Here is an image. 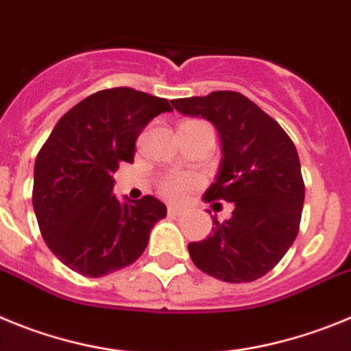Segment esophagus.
I'll return each mask as SVG.
<instances>
[{
    "mask_svg": "<svg viewBox=\"0 0 351 351\" xmlns=\"http://www.w3.org/2000/svg\"><path fill=\"white\" fill-rule=\"evenodd\" d=\"M185 206H168V215H171V217H180V215L185 213Z\"/></svg>",
    "mask_w": 351,
    "mask_h": 351,
    "instance_id": "34e87169",
    "label": "esophagus"
}]
</instances>
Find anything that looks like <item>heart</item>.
Returning <instances> with one entry per match:
<instances>
[{
  "mask_svg": "<svg viewBox=\"0 0 351 351\" xmlns=\"http://www.w3.org/2000/svg\"><path fill=\"white\" fill-rule=\"evenodd\" d=\"M199 185V178L194 175H183V173H169L159 180V192L164 197L180 201L183 199L192 189Z\"/></svg>",
  "mask_w": 351,
  "mask_h": 351,
  "instance_id": "b5f03b06",
  "label": "heart"
}]
</instances>
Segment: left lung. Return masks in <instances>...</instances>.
<instances>
[{"label": "left lung", "instance_id": "8db88e82", "mask_svg": "<svg viewBox=\"0 0 351 351\" xmlns=\"http://www.w3.org/2000/svg\"><path fill=\"white\" fill-rule=\"evenodd\" d=\"M176 112L203 117L222 140L217 180L204 199L234 204L203 241L189 243L192 262L222 282L246 283L269 273L298 238L304 182L295 145L254 101L234 90L171 101Z\"/></svg>", "mask_w": 351, "mask_h": 351}]
</instances>
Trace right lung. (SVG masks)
<instances>
[{"label": "right lung", "mask_w": 351, "mask_h": 351, "mask_svg": "<svg viewBox=\"0 0 351 351\" xmlns=\"http://www.w3.org/2000/svg\"><path fill=\"white\" fill-rule=\"evenodd\" d=\"M164 97L115 87L90 94L59 119L34 162L33 208L52 254L89 278L119 271L145 252L166 206L154 195L121 201L113 173L132 162L136 140Z\"/></svg>", "instance_id": "1"}]
</instances>
